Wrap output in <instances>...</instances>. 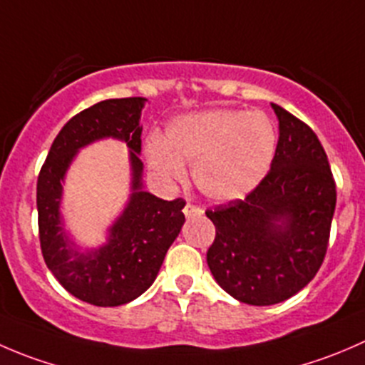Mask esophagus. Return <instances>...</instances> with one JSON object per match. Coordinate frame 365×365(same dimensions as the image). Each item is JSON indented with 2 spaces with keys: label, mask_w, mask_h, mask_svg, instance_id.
Listing matches in <instances>:
<instances>
[{
  "label": "esophagus",
  "mask_w": 365,
  "mask_h": 365,
  "mask_svg": "<svg viewBox=\"0 0 365 365\" xmlns=\"http://www.w3.org/2000/svg\"><path fill=\"white\" fill-rule=\"evenodd\" d=\"M183 213H185V217H187V219H192V217L200 215V213H201V210L197 208V206H194V205L187 203V205H185V208H183Z\"/></svg>",
  "instance_id": "esophagus-1"
}]
</instances>
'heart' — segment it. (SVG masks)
<instances>
[{
    "mask_svg": "<svg viewBox=\"0 0 365 365\" xmlns=\"http://www.w3.org/2000/svg\"><path fill=\"white\" fill-rule=\"evenodd\" d=\"M277 152V130L261 111L210 109L176 116L164 138L150 135L145 159L164 183L185 178L213 203L244 200L264 180Z\"/></svg>",
    "mask_w": 365,
    "mask_h": 365,
    "instance_id": "obj_1",
    "label": "heart"
}]
</instances>
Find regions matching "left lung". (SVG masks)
Here are the masks:
<instances>
[{
  "mask_svg": "<svg viewBox=\"0 0 365 365\" xmlns=\"http://www.w3.org/2000/svg\"><path fill=\"white\" fill-rule=\"evenodd\" d=\"M274 164L245 200L206 210L217 233L206 263L217 284L249 305L297 295L319 270L336 210V183L314 132L281 106Z\"/></svg>",
  "mask_w": 365,
  "mask_h": 365,
  "instance_id": "1",
  "label": "left lung"
}]
</instances>
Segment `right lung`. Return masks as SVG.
Wrapping results in <instances>:
<instances>
[{
    "label": "right lung",
    "mask_w": 365,
    "mask_h": 365,
    "mask_svg": "<svg viewBox=\"0 0 365 365\" xmlns=\"http://www.w3.org/2000/svg\"><path fill=\"white\" fill-rule=\"evenodd\" d=\"M146 102L143 97L109 98L76 114L54 139L36 182L40 245L47 268L70 295L98 307H116L143 295L185 222V201H164L145 190L139 155ZM102 138L128 145L131 194L106 230L105 244L84 248L71 237L61 212L63 187L76 153Z\"/></svg>",
    "instance_id": "add662e5"
}]
</instances>
